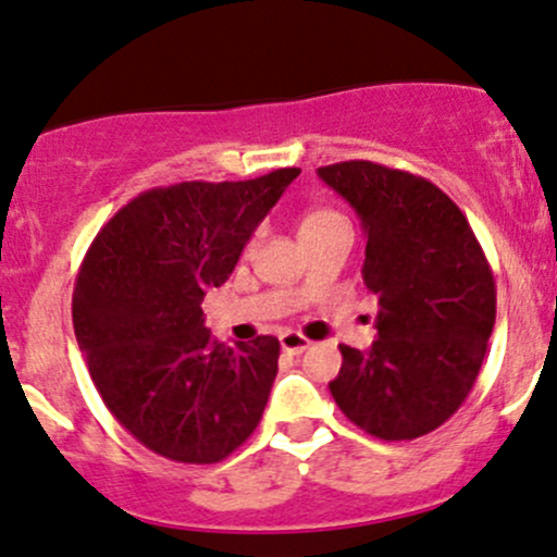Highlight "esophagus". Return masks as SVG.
<instances>
[{
  "label": "esophagus",
  "mask_w": 557,
  "mask_h": 557,
  "mask_svg": "<svg viewBox=\"0 0 557 557\" xmlns=\"http://www.w3.org/2000/svg\"><path fill=\"white\" fill-rule=\"evenodd\" d=\"M309 344L312 342L296 331H285L283 336H280V347H283V352H288V355H301L304 349H309Z\"/></svg>",
  "instance_id": "esophagus-1"
}]
</instances>
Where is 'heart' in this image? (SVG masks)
I'll list each match as a JSON object with an SVG mask.
<instances>
[{
  "label": "heart",
  "mask_w": 557,
  "mask_h": 557,
  "mask_svg": "<svg viewBox=\"0 0 557 557\" xmlns=\"http://www.w3.org/2000/svg\"><path fill=\"white\" fill-rule=\"evenodd\" d=\"M338 221H344V215L336 213V210H331V208H314V210H309V213L301 219V232L323 230V226L338 224Z\"/></svg>",
  "instance_id": "obj_1"
}]
</instances>
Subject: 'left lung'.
Listing matches in <instances>:
<instances>
[{"label": "left lung", "mask_w": 557, "mask_h": 557, "mask_svg": "<svg viewBox=\"0 0 557 557\" xmlns=\"http://www.w3.org/2000/svg\"><path fill=\"white\" fill-rule=\"evenodd\" d=\"M360 215L366 288L379 298L368 352L338 344L331 395L382 441H413L459 411L483 366L496 285L465 213L421 175L368 160L318 168Z\"/></svg>", "instance_id": "left-lung-1"}]
</instances>
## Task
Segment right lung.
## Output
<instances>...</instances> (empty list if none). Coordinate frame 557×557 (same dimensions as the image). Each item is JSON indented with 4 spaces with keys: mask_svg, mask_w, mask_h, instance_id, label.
Listing matches in <instances>:
<instances>
[{
    "mask_svg": "<svg viewBox=\"0 0 557 557\" xmlns=\"http://www.w3.org/2000/svg\"><path fill=\"white\" fill-rule=\"evenodd\" d=\"M298 173L157 186L116 210L82 261L72 318L92 384L111 417L165 459L215 465L259 426L280 342H215L202 298L226 283Z\"/></svg>",
    "mask_w": 557,
    "mask_h": 557,
    "instance_id": "1",
    "label": "right lung"
}]
</instances>
